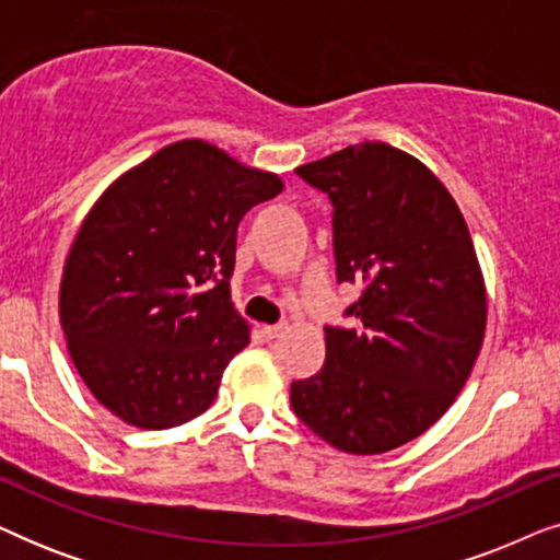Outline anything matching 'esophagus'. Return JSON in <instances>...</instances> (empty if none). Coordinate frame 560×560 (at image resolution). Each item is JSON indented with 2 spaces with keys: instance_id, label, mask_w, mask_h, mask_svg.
I'll use <instances>...</instances> for the list:
<instances>
[{
  "instance_id": "obj_1",
  "label": "esophagus",
  "mask_w": 560,
  "mask_h": 560,
  "mask_svg": "<svg viewBox=\"0 0 560 560\" xmlns=\"http://www.w3.org/2000/svg\"><path fill=\"white\" fill-rule=\"evenodd\" d=\"M288 331V324H278V326H262V336L265 339H278V336H282Z\"/></svg>"
}]
</instances>
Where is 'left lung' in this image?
<instances>
[{
    "mask_svg": "<svg viewBox=\"0 0 560 560\" xmlns=\"http://www.w3.org/2000/svg\"><path fill=\"white\" fill-rule=\"evenodd\" d=\"M295 173L331 198L336 278L362 295L347 308L354 328L326 326V362L290 385V405L343 454H387L474 370L487 328L477 249L448 188L393 144H349Z\"/></svg>",
    "mask_w": 560,
    "mask_h": 560,
    "instance_id": "1",
    "label": "left lung"
}]
</instances>
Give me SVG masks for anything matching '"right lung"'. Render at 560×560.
<instances>
[{"mask_svg": "<svg viewBox=\"0 0 560 560\" xmlns=\"http://www.w3.org/2000/svg\"><path fill=\"white\" fill-rule=\"evenodd\" d=\"M285 188L217 144L180 140L121 173L81 221L60 278V326L91 395L144 431L209 410L249 343L236 313V226Z\"/></svg>", "mask_w": 560, "mask_h": 560, "instance_id": "add662e5", "label": "right lung"}]
</instances>
